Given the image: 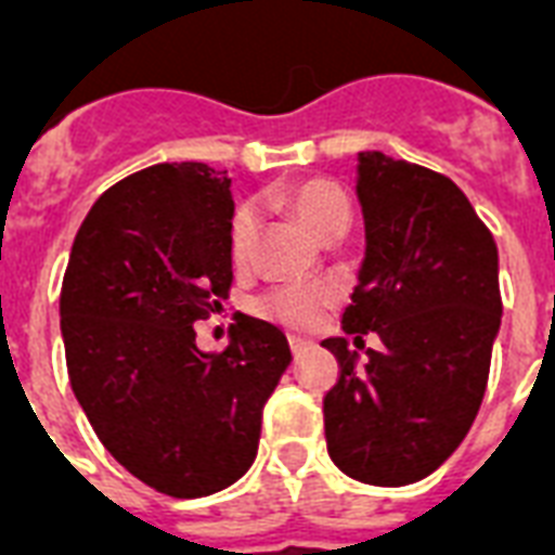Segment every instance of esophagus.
I'll return each instance as SVG.
<instances>
[{
  "label": "esophagus",
  "mask_w": 555,
  "mask_h": 555,
  "mask_svg": "<svg viewBox=\"0 0 555 555\" xmlns=\"http://www.w3.org/2000/svg\"><path fill=\"white\" fill-rule=\"evenodd\" d=\"M313 343L311 339H302V337H291V351H294L296 357L299 354H305V351H308V348H311Z\"/></svg>",
  "instance_id": "1"
}]
</instances>
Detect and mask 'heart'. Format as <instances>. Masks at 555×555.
Here are the masks:
<instances>
[{
	"label": "heart",
	"instance_id": "heart-1",
	"mask_svg": "<svg viewBox=\"0 0 555 555\" xmlns=\"http://www.w3.org/2000/svg\"><path fill=\"white\" fill-rule=\"evenodd\" d=\"M279 201L311 230L317 238L343 233L351 221V201L346 190L328 178H305L296 184L279 192ZM253 238H256V216L250 207H238L230 221V256L235 264H244L250 256ZM337 302V291L322 282L313 285H282L259 296L256 311L270 322H279L285 328L308 331L317 328L328 311Z\"/></svg>",
	"mask_w": 555,
	"mask_h": 555
}]
</instances>
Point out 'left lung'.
I'll return each instance as SVG.
<instances>
[{"mask_svg": "<svg viewBox=\"0 0 555 555\" xmlns=\"http://www.w3.org/2000/svg\"><path fill=\"white\" fill-rule=\"evenodd\" d=\"M357 195L365 218L360 285L343 328L322 346L339 374L322 400L331 461L374 487L435 473L481 409L492 339L501 325L499 250L469 198L447 176L360 152Z\"/></svg>", "mask_w": 555, "mask_h": 555, "instance_id": "8db88e82", "label": "left lung"}]
</instances>
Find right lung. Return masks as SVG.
I'll use <instances>...</instances> for the list:
<instances>
[{
	"label": "right lung",
	"mask_w": 555,
	"mask_h": 555,
	"mask_svg": "<svg viewBox=\"0 0 555 555\" xmlns=\"http://www.w3.org/2000/svg\"><path fill=\"white\" fill-rule=\"evenodd\" d=\"M230 178L184 160L108 186L74 235L60 291L68 379L100 443L172 499L250 469L261 409L291 363L285 334L238 317L204 354L192 322L230 296Z\"/></svg>",
	"instance_id": "add662e5"
}]
</instances>
